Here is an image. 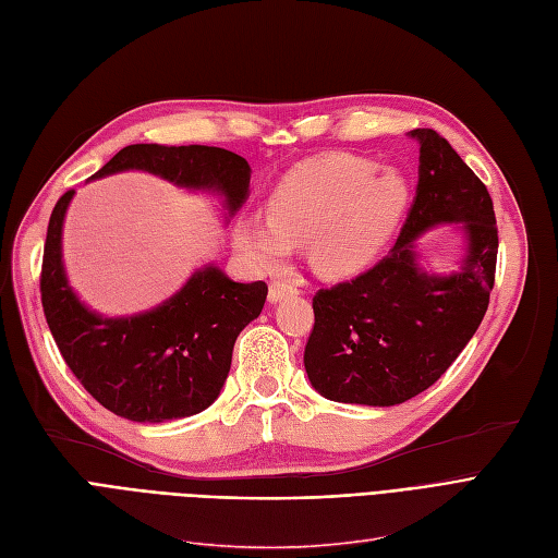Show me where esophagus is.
I'll use <instances>...</instances> for the list:
<instances>
[{"label":"esophagus","mask_w":558,"mask_h":558,"mask_svg":"<svg viewBox=\"0 0 558 558\" xmlns=\"http://www.w3.org/2000/svg\"><path fill=\"white\" fill-rule=\"evenodd\" d=\"M294 294H299L294 284H287V282H280V280H274L271 284H268V301H271V303H278L284 296H294Z\"/></svg>","instance_id":"obj_1"}]
</instances>
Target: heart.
<instances>
[{
    "instance_id": "1",
    "label": "heart",
    "mask_w": 558,
    "mask_h": 558,
    "mask_svg": "<svg viewBox=\"0 0 558 558\" xmlns=\"http://www.w3.org/2000/svg\"><path fill=\"white\" fill-rule=\"evenodd\" d=\"M409 204L402 172L375 160L326 156L287 172L266 202V220L236 225L234 243L259 268H276L290 243H307L319 276L347 278L377 259Z\"/></svg>"
}]
</instances>
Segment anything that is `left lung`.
<instances>
[{
	"mask_svg": "<svg viewBox=\"0 0 558 558\" xmlns=\"http://www.w3.org/2000/svg\"><path fill=\"white\" fill-rule=\"evenodd\" d=\"M418 140V185L402 232L369 271L313 299L315 326L305 373L333 402L393 407L435 384L487 313L497 271V218L485 183L432 129ZM458 221L468 247L458 272L439 277L417 264L415 241Z\"/></svg>",
	"mask_w": 558,
	"mask_h": 558,
	"instance_id": "1",
	"label": "left lung"
}]
</instances>
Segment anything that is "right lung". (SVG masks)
Returning <instances> with one entry per match:
<instances>
[{
    "instance_id": "1",
    "label": "right lung",
    "mask_w": 558,
    "mask_h": 558,
    "mask_svg": "<svg viewBox=\"0 0 558 558\" xmlns=\"http://www.w3.org/2000/svg\"><path fill=\"white\" fill-rule=\"evenodd\" d=\"M142 170L222 197L227 218L247 199L251 165L220 149L131 144L92 177ZM75 191L54 204L40 268V303L71 373L112 414L135 423L195 416L218 396L243 328L259 317L266 282H234L209 264L181 290L133 317H102L77 299L61 262V227Z\"/></svg>"
}]
</instances>
